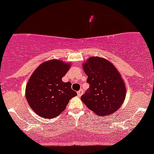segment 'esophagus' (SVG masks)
I'll use <instances>...</instances> for the list:
<instances>
[{
  "label": "esophagus",
  "instance_id": "obj_1",
  "mask_svg": "<svg viewBox=\"0 0 154 154\" xmlns=\"http://www.w3.org/2000/svg\"><path fill=\"white\" fill-rule=\"evenodd\" d=\"M83 93H84V91H83V89H80L79 91H77V94H78V96H82L83 94Z\"/></svg>",
  "mask_w": 154,
  "mask_h": 154
}]
</instances>
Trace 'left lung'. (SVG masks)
Instances as JSON below:
<instances>
[{"label": "left lung", "instance_id": "obj_1", "mask_svg": "<svg viewBox=\"0 0 154 154\" xmlns=\"http://www.w3.org/2000/svg\"><path fill=\"white\" fill-rule=\"evenodd\" d=\"M89 88L82 100L97 115L105 116L116 111L124 103L126 87L116 68L108 60L92 57L83 65Z\"/></svg>", "mask_w": 154, "mask_h": 154}]
</instances>
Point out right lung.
<instances>
[{"label":"right lung","instance_id":"right-lung-1","mask_svg":"<svg viewBox=\"0 0 154 154\" xmlns=\"http://www.w3.org/2000/svg\"><path fill=\"white\" fill-rule=\"evenodd\" d=\"M70 66L60 60H49L39 65L31 75L26 86V99L40 116L55 118L65 110L69 100L77 95L71 89V83L62 81Z\"/></svg>","mask_w":154,"mask_h":154}]
</instances>
